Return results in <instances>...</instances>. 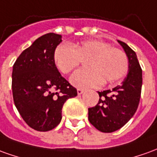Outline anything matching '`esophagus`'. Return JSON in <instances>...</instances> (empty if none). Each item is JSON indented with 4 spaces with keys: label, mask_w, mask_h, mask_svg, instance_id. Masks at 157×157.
<instances>
[{
    "label": "esophagus",
    "mask_w": 157,
    "mask_h": 157,
    "mask_svg": "<svg viewBox=\"0 0 157 157\" xmlns=\"http://www.w3.org/2000/svg\"><path fill=\"white\" fill-rule=\"evenodd\" d=\"M83 92H84V91L82 89H80V88L77 89V94H78V95H81V94H83Z\"/></svg>",
    "instance_id": "34e87169"
}]
</instances>
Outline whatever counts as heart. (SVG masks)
Segmentation results:
<instances>
[{
    "mask_svg": "<svg viewBox=\"0 0 157 157\" xmlns=\"http://www.w3.org/2000/svg\"><path fill=\"white\" fill-rule=\"evenodd\" d=\"M87 68L81 69L71 76V82L76 87H95L112 83L123 77L128 71V61L123 51L102 40H92L71 47L61 44L54 52L57 67L68 74L87 60Z\"/></svg>",
    "mask_w": 157,
    "mask_h": 157,
    "instance_id": "heart-1",
    "label": "heart"
}]
</instances>
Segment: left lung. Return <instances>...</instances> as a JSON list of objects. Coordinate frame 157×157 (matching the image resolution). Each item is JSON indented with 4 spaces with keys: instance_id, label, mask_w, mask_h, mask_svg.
<instances>
[{
    "instance_id": "left-lung-1",
    "label": "left lung",
    "mask_w": 157,
    "mask_h": 157,
    "mask_svg": "<svg viewBox=\"0 0 157 157\" xmlns=\"http://www.w3.org/2000/svg\"><path fill=\"white\" fill-rule=\"evenodd\" d=\"M117 41L128 59V75L112 90L98 92V103L88 109L90 123L103 132H112L122 128L135 114L141 95L142 70L137 55L125 42Z\"/></svg>"
}]
</instances>
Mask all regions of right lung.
I'll return each mask as SVG.
<instances>
[{
  "label": "right lung",
  "mask_w": 157,
  "mask_h": 157,
  "mask_svg": "<svg viewBox=\"0 0 157 157\" xmlns=\"http://www.w3.org/2000/svg\"><path fill=\"white\" fill-rule=\"evenodd\" d=\"M61 41L62 36L55 33L39 37L23 51L13 68L15 106L25 122L40 132L59 124L63 104L77 95L56 67L54 52Z\"/></svg>",
  "instance_id": "1"
}]
</instances>
